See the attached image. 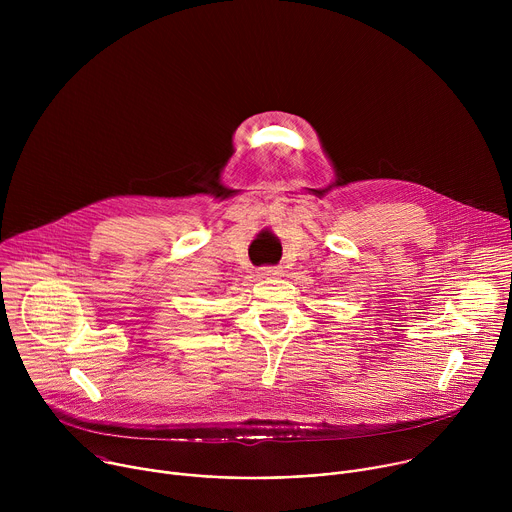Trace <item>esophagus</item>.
Here are the masks:
<instances>
[{
	"label": "esophagus",
	"instance_id": "obj_1",
	"mask_svg": "<svg viewBox=\"0 0 512 512\" xmlns=\"http://www.w3.org/2000/svg\"><path fill=\"white\" fill-rule=\"evenodd\" d=\"M283 271H281V267H261L259 269V275L261 277H277V275H281Z\"/></svg>",
	"mask_w": 512,
	"mask_h": 512
}]
</instances>
